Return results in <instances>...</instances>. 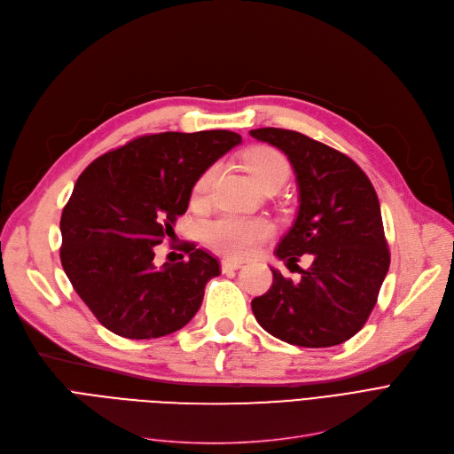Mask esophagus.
<instances>
[{
  "label": "esophagus",
  "instance_id": "1",
  "mask_svg": "<svg viewBox=\"0 0 454 454\" xmlns=\"http://www.w3.org/2000/svg\"><path fill=\"white\" fill-rule=\"evenodd\" d=\"M241 267H243V261H239V259H223V261H221L223 272L237 270V269H241Z\"/></svg>",
  "mask_w": 454,
  "mask_h": 454
}]
</instances>
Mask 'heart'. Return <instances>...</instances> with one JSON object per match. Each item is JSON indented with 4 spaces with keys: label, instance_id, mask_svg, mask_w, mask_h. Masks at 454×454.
<instances>
[{
    "label": "heart",
    "instance_id": "1",
    "mask_svg": "<svg viewBox=\"0 0 454 454\" xmlns=\"http://www.w3.org/2000/svg\"><path fill=\"white\" fill-rule=\"evenodd\" d=\"M245 167L254 182L263 187L269 182H283L289 176V161L272 147H254L245 154ZM217 175V167L206 169L193 187V200L204 202L211 182ZM272 226L261 217H241V215H221L204 224L202 237L207 247L226 255L243 257L255 250V247L270 235Z\"/></svg>",
    "mask_w": 454,
    "mask_h": 454
}]
</instances>
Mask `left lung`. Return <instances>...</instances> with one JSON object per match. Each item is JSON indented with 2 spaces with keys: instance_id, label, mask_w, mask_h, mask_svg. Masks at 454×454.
Masks as SVG:
<instances>
[{
  "instance_id": "obj_1",
  "label": "left lung",
  "mask_w": 454,
  "mask_h": 454,
  "mask_svg": "<svg viewBox=\"0 0 454 454\" xmlns=\"http://www.w3.org/2000/svg\"><path fill=\"white\" fill-rule=\"evenodd\" d=\"M250 136L287 154L300 191L291 230L276 248L291 263L309 254L300 283L272 270V287L252 300L259 325L301 348H329L359 333L373 311L390 267L375 189L346 154L285 129H255Z\"/></svg>"
}]
</instances>
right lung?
Here are the masks:
<instances>
[{
    "mask_svg": "<svg viewBox=\"0 0 454 454\" xmlns=\"http://www.w3.org/2000/svg\"><path fill=\"white\" fill-rule=\"evenodd\" d=\"M239 143L230 130L139 136L79 176L60 219V261L75 293L115 335L160 339L197 315L219 261L185 243V261L158 269L154 247L175 235L199 176Z\"/></svg>",
    "mask_w": 454,
    "mask_h": 454,
    "instance_id": "right-lung-1",
    "label": "right lung"
}]
</instances>
